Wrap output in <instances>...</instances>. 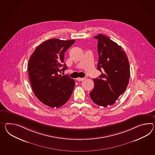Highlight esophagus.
I'll return each mask as SVG.
<instances>
[{"mask_svg": "<svg viewBox=\"0 0 155 155\" xmlns=\"http://www.w3.org/2000/svg\"><path fill=\"white\" fill-rule=\"evenodd\" d=\"M85 78H77L76 79H77L78 81H82L84 79H85Z\"/></svg>", "mask_w": 155, "mask_h": 155, "instance_id": "1", "label": "esophagus"}]
</instances>
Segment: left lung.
I'll return each mask as SVG.
<instances>
[{
    "label": "left lung",
    "instance_id": "obj_1",
    "mask_svg": "<svg viewBox=\"0 0 155 155\" xmlns=\"http://www.w3.org/2000/svg\"><path fill=\"white\" fill-rule=\"evenodd\" d=\"M94 38L98 40L97 69L102 73L93 79L94 88L90 96L96 104L105 107L114 104L125 91L130 78L129 63L124 51L116 42L104 35Z\"/></svg>",
    "mask_w": 155,
    "mask_h": 155
}]
</instances>
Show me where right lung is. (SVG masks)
I'll return each instance as SVG.
<instances>
[{
    "label": "right lung",
    "instance_id": "obj_1",
    "mask_svg": "<svg viewBox=\"0 0 155 155\" xmlns=\"http://www.w3.org/2000/svg\"><path fill=\"white\" fill-rule=\"evenodd\" d=\"M74 42L75 40H48L36 47L28 61L27 68L33 92L42 103L52 108L63 105L72 95L74 80L59 73L67 69L64 64V53Z\"/></svg>",
    "mask_w": 155,
    "mask_h": 155
}]
</instances>
